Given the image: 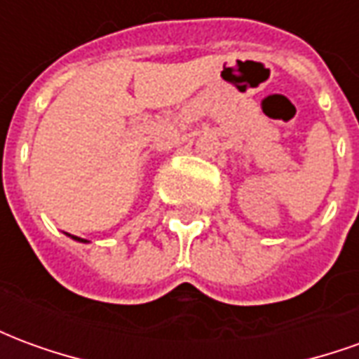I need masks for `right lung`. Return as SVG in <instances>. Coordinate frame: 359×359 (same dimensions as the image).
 Returning <instances> with one entry per match:
<instances>
[{
  "mask_svg": "<svg viewBox=\"0 0 359 359\" xmlns=\"http://www.w3.org/2000/svg\"><path fill=\"white\" fill-rule=\"evenodd\" d=\"M74 241H81V242H86V241H82V238H76V236H73Z\"/></svg>",
  "mask_w": 359,
  "mask_h": 359,
  "instance_id": "obj_1",
  "label": "right lung"
}]
</instances>
